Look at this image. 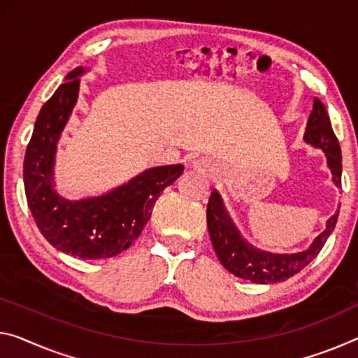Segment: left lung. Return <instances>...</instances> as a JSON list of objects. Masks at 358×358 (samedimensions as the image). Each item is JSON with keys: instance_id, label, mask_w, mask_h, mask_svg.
Wrapping results in <instances>:
<instances>
[{"instance_id": "8db88e82", "label": "left lung", "mask_w": 358, "mask_h": 358, "mask_svg": "<svg viewBox=\"0 0 358 358\" xmlns=\"http://www.w3.org/2000/svg\"><path fill=\"white\" fill-rule=\"evenodd\" d=\"M304 141L312 147L325 152L327 164L333 176V184L341 187V173H343L341 147L338 137L334 136L327 108L317 97L313 99V108L306 126ZM338 216L339 210L328 219L325 230L312 241L307 250L293 252V255H278V252L256 248L241 236L232 217L225 210L221 195L216 190H213L206 208L208 232H210L213 248L219 261L235 277L261 285L285 282L302 271L323 248L329 234L334 230Z\"/></svg>"}]
</instances>
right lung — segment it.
<instances>
[{
	"label": "right lung",
	"instance_id": "obj_1",
	"mask_svg": "<svg viewBox=\"0 0 358 358\" xmlns=\"http://www.w3.org/2000/svg\"><path fill=\"white\" fill-rule=\"evenodd\" d=\"M76 67L65 76L38 115L24 160L27 203L43 236L54 248L80 259H106L133 245L155 201L184 171L182 164L148 168L107 194L69 200L56 190L54 164L60 134L80 92Z\"/></svg>",
	"mask_w": 358,
	"mask_h": 358
}]
</instances>
